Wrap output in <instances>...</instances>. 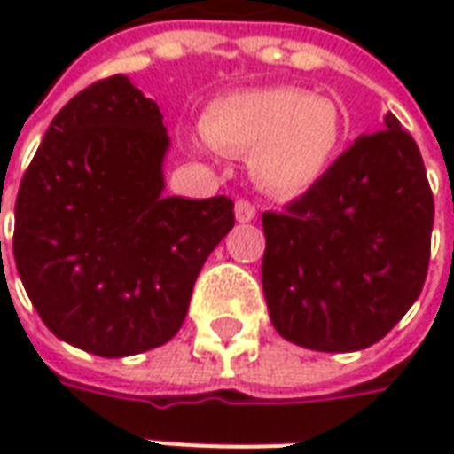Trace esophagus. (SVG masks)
Here are the masks:
<instances>
[{
	"mask_svg": "<svg viewBox=\"0 0 454 454\" xmlns=\"http://www.w3.org/2000/svg\"><path fill=\"white\" fill-rule=\"evenodd\" d=\"M255 207L247 201V199H238L236 201V218L240 221V223H250L253 218H255Z\"/></svg>",
	"mask_w": 454,
	"mask_h": 454,
	"instance_id": "1",
	"label": "esophagus"
}]
</instances>
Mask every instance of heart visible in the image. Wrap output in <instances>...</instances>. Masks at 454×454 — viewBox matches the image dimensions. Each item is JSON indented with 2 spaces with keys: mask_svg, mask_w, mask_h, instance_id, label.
<instances>
[{
  "mask_svg": "<svg viewBox=\"0 0 454 454\" xmlns=\"http://www.w3.org/2000/svg\"><path fill=\"white\" fill-rule=\"evenodd\" d=\"M199 148L247 155L260 187L301 194L324 177L340 153L345 116L331 97L277 84L216 97L201 114Z\"/></svg>",
  "mask_w": 454,
  "mask_h": 454,
  "instance_id": "obj_1",
  "label": "heart"
}]
</instances>
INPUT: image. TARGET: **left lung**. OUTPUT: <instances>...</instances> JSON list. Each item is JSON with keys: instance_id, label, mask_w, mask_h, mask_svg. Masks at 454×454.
<instances>
[{"instance_id": "8db88e82", "label": "left lung", "mask_w": 454, "mask_h": 454, "mask_svg": "<svg viewBox=\"0 0 454 454\" xmlns=\"http://www.w3.org/2000/svg\"><path fill=\"white\" fill-rule=\"evenodd\" d=\"M433 192L394 114L360 136L285 211H265L262 292L285 340L318 352L370 348L419 299Z\"/></svg>"}]
</instances>
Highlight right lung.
<instances>
[{
	"label": "right lung",
	"mask_w": 454,
	"mask_h": 454,
	"mask_svg": "<svg viewBox=\"0 0 454 454\" xmlns=\"http://www.w3.org/2000/svg\"><path fill=\"white\" fill-rule=\"evenodd\" d=\"M169 136L126 74L73 97L45 130L14 208V260L48 331L99 357L160 348L187 316L228 197H165Z\"/></svg>",
	"instance_id": "1"
}]
</instances>
